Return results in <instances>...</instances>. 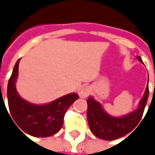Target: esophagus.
I'll return each instance as SVG.
<instances>
[{
    "label": "esophagus",
    "instance_id": "1",
    "mask_svg": "<svg viewBox=\"0 0 155 155\" xmlns=\"http://www.w3.org/2000/svg\"><path fill=\"white\" fill-rule=\"evenodd\" d=\"M78 93H79V96H80L81 98H86V97H88V96L90 95V93H91V88H90L89 86L84 85V86H82V87L79 90Z\"/></svg>",
    "mask_w": 155,
    "mask_h": 155
}]
</instances>
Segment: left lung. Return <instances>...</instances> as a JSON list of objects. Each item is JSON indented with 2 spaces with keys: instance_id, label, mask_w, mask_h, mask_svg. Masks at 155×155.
Masks as SVG:
<instances>
[{
  "instance_id": "left-lung-1",
  "label": "left lung",
  "mask_w": 155,
  "mask_h": 155,
  "mask_svg": "<svg viewBox=\"0 0 155 155\" xmlns=\"http://www.w3.org/2000/svg\"><path fill=\"white\" fill-rule=\"evenodd\" d=\"M137 58L141 63H143L140 56H137ZM148 96L149 87L147 85L138 108L122 117L109 116L103 110L98 101H94L93 98H89L87 100V118L91 131L97 137L107 141L117 139L127 135L140 122L147 103Z\"/></svg>"
}]
</instances>
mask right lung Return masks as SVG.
Listing matches in <instances>:
<instances>
[{
  "label": "right lung",
  "mask_w": 155,
  "mask_h": 155,
  "mask_svg": "<svg viewBox=\"0 0 155 155\" xmlns=\"http://www.w3.org/2000/svg\"><path fill=\"white\" fill-rule=\"evenodd\" d=\"M18 63L19 59L13 68L7 89L8 104L12 118H13L18 126L17 127L23 134L26 133L36 137H51L61 129L64 114L79 96L77 93H71L46 105H35L24 101L18 94L15 87Z\"/></svg>",
  "instance_id": "1"
}]
</instances>
